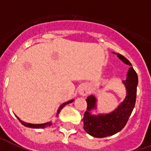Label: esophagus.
Segmentation results:
<instances>
[{"mask_svg":"<svg viewBox=\"0 0 151 151\" xmlns=\"http://www.w3.org/2000/svg\"><path fill=\"white\" fill-rule=\"evenodd\" d=\"M79 94H81L83 96H86V94H89V88L86 85H82L79 89Z\"/></svg>","mask_w":151,"mask_h":151,"instance_id":"obj_1","label":"esophagus"}]
</instances>
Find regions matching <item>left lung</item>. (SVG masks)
I'll list each match as a JSON object with an SVG mask.
<instances>
[{
    "instance_id": "1",
    "label": "left lung",
    "mask_w": 151,
    "mask_h": 151,
    "mask_svg": "<svg viewBox=\"0 0 151 151\" xmlns=\"http://www.w3.org/2000/svg\"><path fill=\"white\" fill-rule=\"evenodd\" d=\"M117 57L126 65H130L127 73V79L123 81L127 90L125 99L115 110L108 114L92 115L91 111L96 109V98L94 95L87 97L86 111L84 113L83 128L89 135L96 138H103L113 135L124 128L129 116L135 107L137 91L138 76L130 61L120 53Z\"/></svg>"
}]
</instances>
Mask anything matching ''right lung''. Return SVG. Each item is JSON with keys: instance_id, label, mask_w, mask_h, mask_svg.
Listing matches in <instances>:
<instances>
[{"instance_id": "obj_1", "label": "right lung", "mask_w": 151, "mask_h": 151, "mask_svg": "<svg viewBox=\"0 0 151 151\" xmlns=\"http://www.w3.org/2000/svg\"><path fill=\"white\" fill-rule=\"evenodd\" d=\"M74 101V100H71V101H68V102H65V103L62 104L61 106H60L59 109L57 110V114L60 112V110L62 109L63 108H64V106H65V105H67V104L68 103H71V102H72V101ZM16 117L18 118V120H19L21 122V124H23V125L26 126V127H28V128H46V127H49V126L52 125V122L51 121H50V122H47V123H45V124H29V123H26V122H23V121H22V120H20V119L18 117V116H16Z\"/></svg>"}]
</instances>
